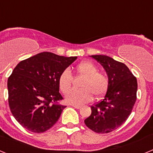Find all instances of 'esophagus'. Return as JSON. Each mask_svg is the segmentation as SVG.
<instances>
[{
  "label": "esophagus",
  "instance_id": "esophagus-1",
  "mask_svg": "<svg viewBox=\"0 0 153 153\" xmlns=\"http://www.w3.org/2000/svg\"><path fill=\"white\" fill-rule=\"evenodd\" d=\"M72 106L73 107L76 108V109H79V108L81 107V106H79V105H72Z\"/></svg>",
  "mask_w": 153,
  "mask_h": 153
}]
</instances>
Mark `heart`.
Returning <instances> with one entry per match:
<instances>
[{
    "mask_svg": "<svg viewBox=\"0 0 153 153\" xmlns=\"http://www.w3.org/2000/svg\"><path fill=\"white\" fill-rule=\"evenodd\" d=\"M77 75L84 76L81 83L82 89L71 90L65 97L67 103L73 105H81L90 101L93 94L96 97L103 95L108 87V78L106 74L99 72L95 64L89 61L79 63L76 67ZM73 75L69 69H66L60 74L58 79L60 90L66 93L71 88Z\"/></svg>",
    "mask_w": 153,
    "mask_h": 153,
    "instance_id": "heart-1",
    "label": "heart"
}]
</instances>
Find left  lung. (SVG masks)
<instances>
[{
    "mask_svg": "<svg viewBox=\"0 0 153 153\" xmlns=\"http://www.w3.org/2000/svg\"><path fill=\"white\" fill-rule=\"evenodd\" d=\"M108 76L107 91L100 102L91 106L92 113L84 120L97 133L117 129L128 119L136 100L137 80L124 63L106 55H92Z\"/></svg>",
    "mask_w": 153,
    "mask_h": 153,
    "instance_id": "left-lung-1",
    "label": "left lung"
}]
</instances>
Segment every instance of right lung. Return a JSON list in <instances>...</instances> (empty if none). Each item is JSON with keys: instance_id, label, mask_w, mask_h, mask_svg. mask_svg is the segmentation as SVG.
<instances>
[{"instance_id": "obj_1", "label": "right lung", "mask_w": 153, "mask_h": 153, "mask_svg": "<svg viewBox=\"0 0 153 153\" xmlns=\"http://www.w3.org/2000/svg\"><path fill=\"white\" fill-rule=\"evenodd\" d=\"M76 58L43 52L22 60L13 69L7 79L8 102L23 127L40 133L57 122L66 107L58 104L63 100L58 79Z\"/></svg>"}]
</instances>
